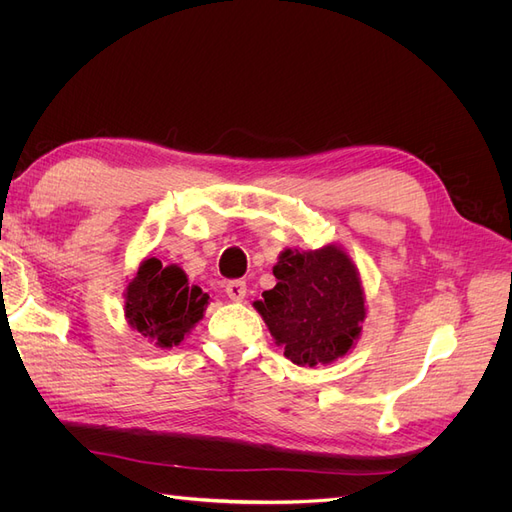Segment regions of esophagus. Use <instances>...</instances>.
Masks as SVG:
<instances>
[{"mask_svg": "<svg viewBox=\"0 0 512 512\" xmlns=\"http://www.w3.org/2000/svg\"><path fill=\"white\" fill-rule=\"evenodd\" d=\"M226 294L230 301H243L245 294H247V286L243 280H232L226 284Z\"/></svg>", "mask_w": 512, "mask_h": 512, "instance_id": "obj_1", "label": "esophagus"}]
</instances>
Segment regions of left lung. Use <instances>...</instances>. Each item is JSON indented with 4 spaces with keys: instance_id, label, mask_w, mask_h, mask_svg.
Returning <instances> with one entry per match:
<instances>
[{
    "instance_id": "left-lung-1",
    "label": "left lung",
    "mask_w": 512,
    "mask_h": 512,
    "mask_svg": "<svg viewBox=\"0 0 512 512\" xmlns=\"http://www.w3.org/2000/svg\"><path fill=\"white\" fill-rule=\"evenodd\" d=\"M275 288L254 301L275 344L294 365H329L361 337L365 292L359 269L339 245L284 250L273 267Z\"/></svg>"
}]
</instances>
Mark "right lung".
Returning a JSON list of instances; mask_svg holds the SVG:
<instances>
[{"label": "right lung", "instance_id": "1", "mask_svg": "<svg viewBox=\"0 0 512 512\" xmlns=\"http://www.w3.org/2000/svg\"><path fill=\"white\" fill-rule=\"evenodd\" d=\"M123 297L130 327L158 348L179 346L209 305V294L190 284L181 267H164L153 256L141 262Z\"/></svg>", "mask_w": 512, "mask_h": 512}]
</instances>
